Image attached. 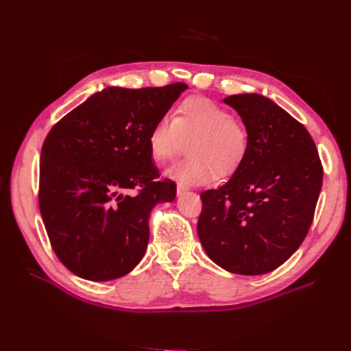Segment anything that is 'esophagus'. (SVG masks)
<instances>
[{
	"mask_svg": "<svg viewBox=\"0 0 351 351\" xmlns=\"http://www.w3.org/2000/svg\"><path fill=\"white\" fill-rule=\"evenodd\" d=\"M189 190V187L187 186H184V184H182V183H177V195L180 196V195H183V193H186Z\"/></svg>",
	"mask_w": 351,
	"mask_h": 351,
	"instance_id": "obj_1",
	"label": "esophagus"
}]
</instances>
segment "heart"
<instances>
[{
  "label": "heart",
  "instance_id": "obj_1",
  "mask_svg": "<svg viewBox=\"0 0 351 351\" xmlns=\"http://www.w3.org/2000/svg\"><path fill=\"white\" fill-rule=\"evenodd\" d=\"M190 143V159L169 167L165 176L184 186H204L234 174L246 159L249 133L219 104L190 97L178 105L174 119L161 117L151 127L147 146L156 162L164 164Z\"/></svg>",
  "mask_w": 351,
  "mask_h": 351
}]
</instances>
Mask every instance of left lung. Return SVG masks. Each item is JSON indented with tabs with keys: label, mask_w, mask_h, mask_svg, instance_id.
<instances>
[{
	"label": "left lung",
	"mask_w": 351,
	"mask_h": 351,
	"mask_svg": "<svg viewBox=\"0 0 351 351\" xmlns=\"http://www.w3.org/2000/svg\"><path fill=\"white\" fill-rule=\"evenodd\" d=\"M224 102L241 117L249 151L224 186L200 195L197 236L218 267L262 275L277 269L307 236L324 168L306 127L269 98L241 93Z\"/></svg>",
	"instance_id": "left-lung-1"
}]
</instances>
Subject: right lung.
<instances>
[{
  "instance_id": "1",
  "label": "right lung",
  "mask_w": 351,
  "mask_h": 351,
  "mask_svg": "<svg viewBox=\"0 0 351 351\" xmlns=\"http://www.w3.org/2000/svg\"><path fill=\"white\" fill-rule=\"evenodd\" d=\"M186 88H105L48 133L39 209L57 258L77 277L115 280L142 261L152 208L176 199V183L158 180L147 134Z\"/></svg>"
}]
</instances>
